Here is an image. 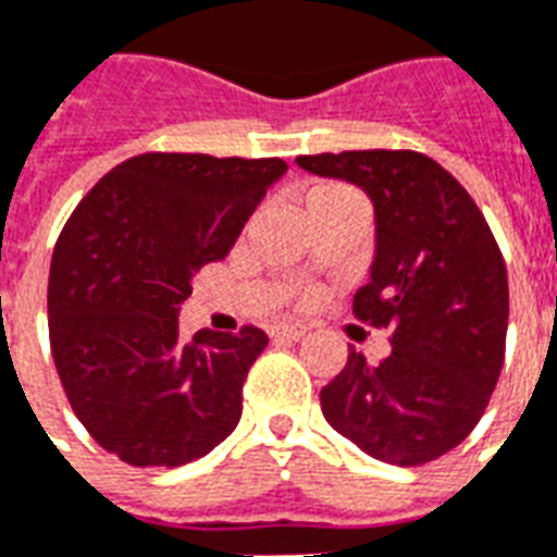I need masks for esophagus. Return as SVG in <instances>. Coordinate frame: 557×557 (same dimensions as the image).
Instances as JSON below:
<instances>
[{
    "label": "esophagus",
    "mask_w": 557,
    "mask_h": 557,
    "mask_svg": "<svg viewBox=\"0 0 557 557\" xmlns=\"http://www.w3.org/2000/svg\"><path fill=\"white\" fill-rule=\"evenodd\" d=\"M275 339H287V343H299V339L308 337V325L301 322H282V325L273 327Z\"/></svg>",
    "instance_id": "34e87169"
}]
</instances>
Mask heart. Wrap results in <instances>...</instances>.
<instances>
[{"label": "heart", "mask_w": 557, "mask_h": 557, "mask_svg": "<svg viewBox=\"0 0 557 557\" xmlns=\"http://www.w3.org/2000/svg\"><path fill=\"white\" fill-rule=\"evenodd\" d=\"M334 191H346V188H339V185H319V188H313V191L308 194V200H313V197H322V194H334Z\"/></svg>", "instance_id": "heart-1"}]
</instances>
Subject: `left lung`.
Segmentation results:
<instances>
[{"instance_id":"left-lung-1","label":"left lung","mask_w":557,"mask_h":557,"mask_svg":"<svg viewBox=\"0 0 557 557\" xmlns=\"http://www.w3.org/2000/svg\"><path fill=\"white\" fill-rule=\"evenodd\" d=\"M296 165L372 200L374 258L355 317L392 334L377 366L348 351L319 392L322 416L372 459L433 462L476 426L503 369L508 278L497 240L471 194L416 150H343Z\"/></svg>"}]
</instances>
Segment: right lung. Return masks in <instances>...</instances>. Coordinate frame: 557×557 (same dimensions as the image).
Here are the masks:
<instances>
[{
  "instance_id": "obj_1",
  "label": "right lung",
  "mask_w": 557,
  "mask_h": 557,
  "mask_svg": "<svg viewBox=\"0 0 557 557\" xmlns=\"http://www.w3.org/2000/svg\"><path fill=\"white\" fill-rule=\"evenodd\" d=\"M284 159L141 153L77 202L49 270V337L60 383L107 454L180 468L240 421L261 327L180 337L194 273L226 258Z\"/></svg>"
}]
</instances>
